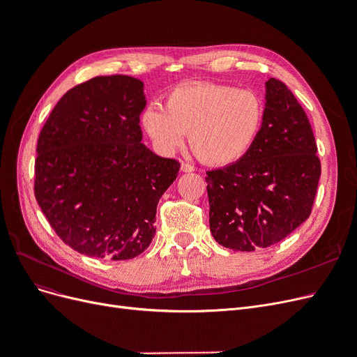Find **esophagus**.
Wrapping results in <instances>:
<instances>
[{
	"instance_id": "34e87169",
	"label": "esophagus",
	"mask_w": 357,
	"mask_h": 357,
	"mask_svg": "<svg viewBox=\"0 0 357 357\" xmlns=\"http://www.w3.org/2000/svg\"><path fill=\"white\" fill-rule=\"evenodd\" d=\"M181 171L183 172H192V171H195V168H193V165H190V164H188V162H181Z\"/></svg>"
}]
</instances>
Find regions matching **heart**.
Here are the masks:
<instances>
[{
  "label": "heart",
  "instance_id": "1",
  "mask_svg": "<svg viewBox=\"0 0 357 357\" xmlns=\"http://www.w3.org/2000/svg\"><path fill=\"white\" fill-rule=\"evenodd\" d=\"M265 105L256 92L215 83L183 84L172 89L165 109L152 104L142 125L162 152H174L189 134L192 152L208 165L234 164L261 134Z\"/></svg>",
  "mask_w": 357,
  "mask_h": 357
}]
</instances>
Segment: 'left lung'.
<instances>
[{"mask_svg":"<svg viewBox=\"0 0 357 357\" xmlns=\"http://www.w3.org/2000/svg\"><path fill=\"white\" fill-rule=\"evenodd\" d=\"M265 88V119L253 147L205 177L210 231L235 252L271 247L304 223L321 172L314 134L295 95L275 79Z\"/></svg>","mask_w":357,"mask_h":357,"instance_id":"obj_1","label":"left lung"}]
</instances>
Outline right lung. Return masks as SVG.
<instances>
[{"label": "right lung", "mask_w": 357, "mask_h": 357, "mask_svg": "<svg viewBox=\"0 0 357 357\" xmlns=\"http://www.w3.org/2000/svg\"><path fill=\"white\" fill-rule=\"evenodd\" d=\"M143 82L100 75L70 89L37 143L34 195L59 238L110 261L142 255L156 232V207L180 164L143 143Z\"/></svg>", "instance_id": "1"}]
</instances>
